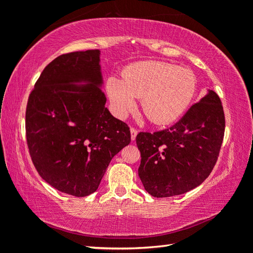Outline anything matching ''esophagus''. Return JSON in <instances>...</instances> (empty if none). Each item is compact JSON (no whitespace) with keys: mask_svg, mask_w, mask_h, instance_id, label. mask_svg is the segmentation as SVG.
Segmentation results:
<instances>
[{"mask_svg":"<svg viewBox=\"0 0 253 253\" xmlns=\"http://www.w3.org/2000/svg\"><path fill=\"white\" fill-rule=\"evenodd\" d=\"M137 132H138V130H137L136 128H134V127L130 128V137H131V140H135L136 136H137Z\"/></svg>","mask_w":253,"mask_h":253,"instance_id":"esophagus-1","label":"esophagus"}]
</instances>
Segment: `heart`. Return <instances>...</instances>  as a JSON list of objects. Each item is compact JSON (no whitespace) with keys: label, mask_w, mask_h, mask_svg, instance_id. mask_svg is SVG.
Segmentation results:
<instances>
[{"label":"heart","mask_w":253,"mask_h":253,"mask_svg":"<svg viewBox=\"0 0 253 253\" xmlns=\"http://www.w3.org/2000/svg\"><path fill=\"white\" fill-rule=\"evenodd\" d=\"M123 80L109 77L106 90L115 114L124 118L135 107V98L149 121L169 124L186 110L196 90L193 71L160 61H142L128 66Z\"/></svg>","instance_id":"b5f03b06"}]
</instances>
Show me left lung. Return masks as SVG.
<instances>
[{"label": "left lung", "mask_w": 253, "mask_h": 253, "mask_svg": "<svg viewBox=\"0 0 253 253\" xmlns=\"http://www.w3.org/2000/svg\"><path fill=\"white\" fill-rule=\"evenodd\" d=\"M225 128L220 97L209 90L169 129L139 132L138 175L154 198H169L193 190L215 165Z\"/></svg>", "instance_id": "8db88e82"}]
</instances>
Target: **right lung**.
I'll return each mask as SVG.
<instances>
[{"instance_id": "right-lung-1", "label": "right lung", "mask_w": 253, "mask_h": 253, "mask_svg": "<svg viewBox=\"0 0 253 253\" xmlns=\"http://www.w3.org/2000/svg\"><path fill=\"white\" fill-rule=\"evenodd\" d=\"M99 55L87 50L55 58L37 80L25 111L34 168L51 186L78 198L97 191L111 158L130 143L129 127L105 107Z\"/></svg>"}]
</instances>
